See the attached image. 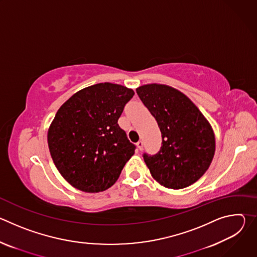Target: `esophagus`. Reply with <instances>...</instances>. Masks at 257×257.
<instances>
[{
    "label": "esophagus",
    "instance_id": "esophagus-1",
    "mask_svg": "<svg viewBox=\"0 0 257 257\" xmlns=\"http://www.w3.org/2000/svg\"><path fill=\"white\" fill-rule=\"evenodd\" d=\"M136 145H137V148H138V150L139 151H141L142 149H143V142L140 140V141H138L137 143H136Z\"/></svg>",
    "mask_w": 257,
    "mask_h": 257
}]
</instances>
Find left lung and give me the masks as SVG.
Instances as JSON below:
<instances>
[{
    "instance_id": "left-lung-1",
    "label": "left lung",
    "mask_w": 257,
    "mask_h": 257,
    "mask_svg": "<svg viewBox=\"0 0 257 257\" xmlns=\"http://www.w3.org/2000/svg\"><path fill=\"white\" fill-rule=\"evenodd\" d=\"M136 92L162 132L161 151L144 162L162 186L183 189L199 180L210 166L215 152L212 127L193 101L166 84L151 83Z\"/></svg>"
}]
</instances>
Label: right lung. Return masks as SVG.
<instances>
[{"label":"right lung","instance_id":"obj_1","mask_svg":"<svg viewBox=\"0 0 257 257\" xmlns=\"http://www.w3.org/2000/svg\"><path fill=\"white\" fill-rule=\"evenodd\" d=\"M131 88L109 82L80 89L58 109L48 130L49 149L60 174L73 187L104 191L118 180L135 146L118 125Z\"/></svg>","mask_w":257,"mask_h":257}]
</instances>
